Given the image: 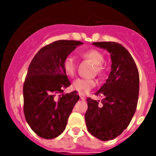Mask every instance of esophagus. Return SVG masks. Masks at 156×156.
Masks as SVG:
<instances>
[{
  "instance_id": "esophagus-1",
  "label": "esophagus",
  "mask_w": 156,
  "mask_h": 156,
  "mask_svg": "<svg viewBox=\"0 0 156 156\" xmlns=\"http://www.w3.org/2000/svg\"><path fill=\"white\" fill-rule=\"evenodd\" d=\"M80 99L82 100H86V97L85 95H82V94H80Z\"/></svg>"
}]
</instances>
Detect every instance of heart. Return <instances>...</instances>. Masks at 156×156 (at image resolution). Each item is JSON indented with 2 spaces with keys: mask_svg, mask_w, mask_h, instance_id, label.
<instances>
[{
  "mask_svg": "<svg viewBox=\"0 0 156 156\" xmlns=\"http://www.w3.org/2000/svg\"><path fill=\"white\" fill-rule=\"evenodd\" d=\"M84 58L87 59L95 65V71L100 73L102 70V65L104 61V56L100 51L95 49H89L82 53ZM63 70L66 75L73 77L76 71V64L73 58L71 56L65 57L62 63ZM95 81L92 78H78L73 82L71 88L72 90L78 91L79 94H86L89 92L92 88L95 87Z\"/></svg>",
  "mask_w": 156,
  "mask_h": 156,
  "instance_id": "1",
  "label": "heart"
}]
</instances>
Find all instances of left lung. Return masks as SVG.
I'll use <instances>...</instances> for the list:
<instances>
[{
	"mask_svg": "<svg viewBox=\"0 0 156 156\" xmlns=\"http://www.w3.org/2000/svg\"><path fill=\"white\" fill-rule=\"evenodd\" d=\"M93 45L106 49L112 60L111 72L106 83L95 93L100 100L88 98L85 114L88 131L102 141L112 140L130 123L135 113L139 94V74L133 57L126 48L115 42H95Z\"/></svg>",
	"mask_w": 156,
	"mask_h": 156,
	"instance_id": "8db88e82",
	"label": "left lung"
}]
</instances>
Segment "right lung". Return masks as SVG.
<instances>
[{
	"label": "right lung",
	"instance_id": "add662e5",
	"mask_svg": "<svg viewBox=\"0 0 156 156\" xmlns=\"http://www.w3.org/2000/svg\"><path fill=\"white\" fill-rule=\"evenodd\" d=\"M83 44L75 40H57L35 54L23 84V111L26 120L38 136L52 139L66 129L75 104L77 91L64 94L70 86L62 63L76 47ZM61 94L58 99L55 96Z\"/></svg>",
	"mask_w": 156,
	"mask_h": 156
}]
</instances>
